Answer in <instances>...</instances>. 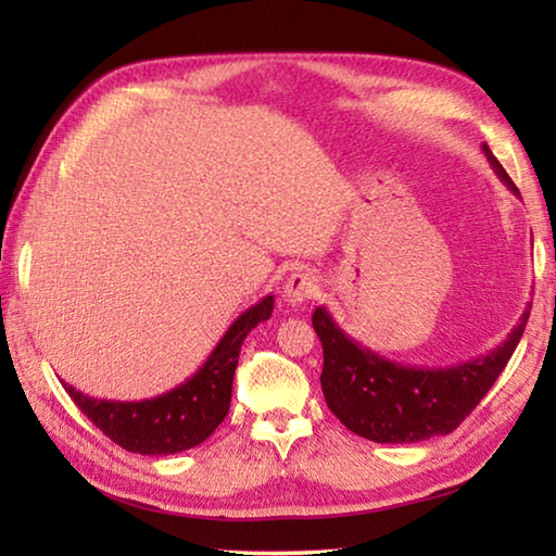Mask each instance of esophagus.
I'll use <instances>...</instances> for the list:
<instances>
[{
    "label": "esophagus",
    "mask_w": 556,
    "mask_h": 556,
    "mask_svg": "<svg viewBox=\"0 0 556 556\" xmlns=\"http://www.w3.org/2000/svg\"><path fill=\"white\" fill-rule=\"evenodd\" d=\"M318 294V277L314 271H294L285 285V301L289 306H301Z\"/></svg>",
    "instance_id": "obj_1"
}]
</instances>
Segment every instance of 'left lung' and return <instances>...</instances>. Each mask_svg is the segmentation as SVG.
<instances>
[{
  "label": "left lung",
  "instance_id": "8db88e82",
  "mask_svg": "<svg viewBox=\"0 0 556 556\" xmlns=\"http://www.w3.org/2000/svg\"><path fill=\"white\" fill-rule=\"evenodd\" d=\"M497 178L520 195L513 178L483 144ZM530 306L525 308L507 341L483 357L451 368H409L363 348L318 306L312 324L324 345L321 390L328 409L353 434L378 444H414L451 434L493 388L525 333Z\"/></svg>",
  "mask_w": 556,
  "mask_h": 556
}]
</instances>
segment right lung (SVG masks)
<instances>
[{
	"label": "right lung",
	"instance_id": "add662e5",
	"mask_svg": "<svg viewBox=\"0 0 556 556\" xmlns=\"http://www.w3.org/2000/svg\"><path fill=\"white\" fill-rule=\"evenodd\" d=\"M271 308L275 296L269 294L242 312L201 370L159 397L115 402L88 397L65 382L63 388L102 434L131 454L166 456L193 448L203 444L228 414L242 341L257 324L267 321Z\"/></svg>",
	"mask_w": 556,
	"mask_h": 556
}]
</instances>
